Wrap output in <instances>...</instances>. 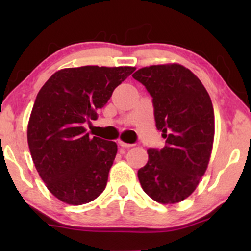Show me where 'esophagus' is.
I'll list each match as a JSON object with an SVG mask.
<instances>
[{"instance_id":"34e87169","label":"esophagus","mask_w":251,"mask_h":251,"mask_svg":"<svg viewBox=\"0 0 251 251\" xmlns=\"http://www.w3.org/2000/svg\"><path fill=\"white\" fill-rule=\"evenodd\" d=\"M119 145H120V146H121V147H125V149H129V147H131V146H132V145H131V144L125 143V142H123V140H121V139H120V140H119Z\"/></svg>"}]
</instances>
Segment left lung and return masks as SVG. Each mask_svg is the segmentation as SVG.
Returning <instances> with one entry per match:
<instances>
[{
    "label": "left lung",
    "instance_id": "8db88e82",
    "mask_svg": "<svg viewBox=\"0 0 251 251\" xmlns=\"http://www.w3.org/2000/svg\"><path fill=\"white\" fill-rule=\"evenodd\" d=\"M132 77L152 96L156 128L167 139L163 149L147 150L139 183L154 201L178 203L195 191L210 160L215 137L210 96L197 75L179 64L143 67Z\"/></svg>",
    "mask_w": 251,
    "mask_h": 251
}]
</instances>
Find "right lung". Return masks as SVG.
<instances>
[{"instance_id":"1","label":"right lung","mask_w":251,"mask_h":251,"mask_svg":"<svg viewBox=\"0 0 251 251\" xmlns=\"http://www.w3.org/2000/svg\"><path fill=\"white\" fill-rule=\"evenodd\" d=\"M135 67L82 66L51 75L36 96L27 142L40 177L67 204L88 203L102 193L118 152L115 142L90 138L84 123L111 98Z\"/></svg>"}]
</instances>
